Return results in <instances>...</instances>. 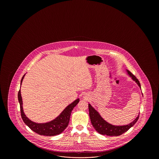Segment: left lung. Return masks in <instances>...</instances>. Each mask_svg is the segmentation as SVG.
Segmentation results:
<instances>
[{"mask_svg": "<svg viewBox=\"0 0 159 159\" xmlns=\"http://www.w3.org/2000/svg\"><path fill=\"white\" fill-rule=\"evenodd\" d=\"M126 71L127 73V75L132 78V80L135 81L139 86V88H141L140 84L135 75H132L130 71L127 69ZM89 111L91 124L94 127L95 129L101 135H107L111 136H118L127 131L129 129L132 127L136 123L139 117V114L136 118L134 121L129 123V125H115L106 122L99 114V112L93 107L91 106L90 103H89Z\"/></svg>", "mask_w": 159, "mask_h": 159, "instance_id": "left-lung-1", "label": "left lung"}]
</instances>
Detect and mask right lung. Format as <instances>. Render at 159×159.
<instances>
[{
    "mask_svg": "<svg viewBox=\"0 0 159 159\" xmlns=\"http://www.w3.org/2000/svg\"><path fill=\"white\" fill-rule=\"evenodd\" d=\"M25 75V74L21 80L20 85H21ZM18 101L20 103L21 116L25 124L28 126L31 130L39 135L53 136L60 134L68 127L71 111L75 106L78 104L80 99H77L70 105H68L57 118L50 122L44 123H37L32 122L25 115L23 108V101L21 95L20 89L18 93Z\"/></svg>",
    "mask_w": 159,
    "mask_h": 159,
    "instance_id": "1",
    "label": "right lung"
}]
</instances>
